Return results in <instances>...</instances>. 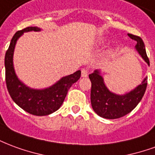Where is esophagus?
<instances>
[{
	"label": "esophagus",
	"mask_w": 155,
	"mask_h": 155,
	"mask_svg": "<svg viewBox=\"0 0 155 155\" xmlns=\"http://www.w3.org/2000/svg\"><path fill=\"white\" fill-rule=\"evenodd\" d=\"M88 74H89V70L87 68H83L81 70V76L82 77H87Z\"/></svg>",
	"instance_id": "esophagus-1"
}]
</instances>
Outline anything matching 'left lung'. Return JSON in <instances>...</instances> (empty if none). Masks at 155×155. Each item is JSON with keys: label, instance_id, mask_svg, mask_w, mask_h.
Here are the masks:
<instances>
[{"label": "left lung", "instance_id": "left-lung-1", "mask_svg": "<svg viewBox=\"0 0 155 155\" xmlns=\"http://www.w3.org/2000/svg\"><path fill=\"white\" fill-rule=\"evenodd\" d=\"M128 35L136 41V50L150 65V60L147 56L143 40L138 35L132 34ZM89 78L91 81V101L93 110L99 116L110 120L124 116L136 107L145 93L148 82V77H146L134 91L124 95H118L108 90L99 71L89 74Z\"/></svg>", "mask_w": 155, "mask_h": 155}]
</instances>
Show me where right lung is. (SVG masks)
Segmentation results:
<instances>
[{
  "label": "right lung",
  "mask_w": 155,
  "mask_h": 155,
  "mask_svg": "<svg viewBox=\"0 0 155 155\" xmlns=\"http://www.w3.org/2000/svg\"><path fill=\"white\" fill-rule=\"evenodd\" d=\"M40 31L36 26H29L18 31L12 37L8 50L5 52V68L6 87L11 97L15 104L28 112L37 116L52 114L59 110L63 104L69 89L80 79L81 71L63 77L50 88L45 90H33L25 86L19 81L13 67V53L16 41L24 32Z\"/></svg>",
  "instance_id": "obj_1"
}]
</instances>
